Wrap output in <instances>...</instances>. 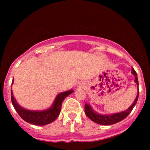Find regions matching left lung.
Listing matches in <instances>:
<instances>
[{
	"instance_id": "1",
	"label": "left lung",
	"mask_w": 150,
	"mask_h": 150,
	"mask_svg": "<svg viewBox=\"0 0 150 150\" xmlns=\"http://www.w3.org/2000/svg\"><path fill=\"white\" fill-rule=\"evenodd\" d=\"M132 73L135 75V83H137V86L139 85L138 84V80H137V73L135 72V70L132 68ZM139 97V89L137 90V94L136 99H135V101L133 102L131 106L129 107L128 109H127L126 111H123V112L118 113H114V114L111 115H106V116H103V115H100L99 113H96L94 110L91 108V106L89 104H85V112L86 116H87L89 119H91L92 121L95 122V123H98V124L100 125H112L114 123H118V122L123 120L124 118H126L127 116L130 114V112L132 111V110L133 109L134 106H135V104H137V99H138Z\"/></svg>"
}]
</instances>
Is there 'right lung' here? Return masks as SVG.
I'll use <instances>...</instances> for the list:
<instances>
[{"mask_svg":"<svg viewBox=\"0 0 150 150\" xmlns=\"http://www.w3.org/2000/svg\"><path fill=\"white\" fill-rule=\"evenodd\" d=\"M73 92V90L67 91V92L61 93L56 97V100L53 103V106L49 109L43 111H32L24 109L20 106L17 103L13 95V92L11 90V101L12 104L14 106L15 109L18 112L21 118L27 123L37 125H45L49 123H52L53 120L56 119L61 112L62 103L65 97H68L70 94Z\"/></svg>","mask_w":150,"mask_h":150,"instance_id":"add662e5","label":"right lung"}]
</instances>
